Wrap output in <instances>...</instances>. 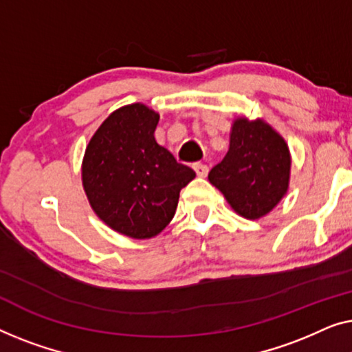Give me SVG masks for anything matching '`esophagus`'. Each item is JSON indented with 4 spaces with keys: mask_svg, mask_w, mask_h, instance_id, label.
I'll return each instance as SVG.
<instances>
[{
    "mask_svg": "<svg viewBox=\"0 0 352 352\" xmlns=\"http://www.w3.org/2000/svg\"><path fill=\"white\" fill-rule=\"evenodd\" d=\"M192 167H195L197 177H206L207 172H209V167H207L206 164H202V162H195V166Z\"/></svg>",
    "mask_w": 352,
    "mask_h": 352,
    "instance_id": "1",
    "label": "esophagus"
}]
</instances>
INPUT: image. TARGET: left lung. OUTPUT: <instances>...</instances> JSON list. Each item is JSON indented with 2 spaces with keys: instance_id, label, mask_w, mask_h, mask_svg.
Wrapping results in <instances>:
<instances>
[{
  "instance_id": "8db88e82",
  "label": "left lung",
  "mask_w": 352,
  "mask_h": 352,
  "mask_svg": "<svg viewBox=\"0 0 352 352\" xmlns=\"http://www.w3.org/2000/svg\"><path fill=\"white\" fill-rule=\"evenodd\" d=\"M292 156L284 137L265 120L239 116L232 121L230 150L209 172L237 215L258 220L289 191Z\"/></svg>"
}]
</instances>
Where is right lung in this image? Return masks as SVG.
<instances>
[{
  "instance_id": "add662e5",
  "label": "right lung",
  "mask_w": 352,
  "mask_h": 352,
  "mask_svg": "<svg viewBox=\"0 0 352 352\" xmlns=\"http://www.w3.org/2000/svg\"><path fill=\"white\" fill-rule=\"evenodd\" d=\"M160 113L143 103L118 108L94 133L81 177L92 210L113 231L150 239L174 219L180 190L196 177L155 138Z\"/></svg>"
}]
</instances>
